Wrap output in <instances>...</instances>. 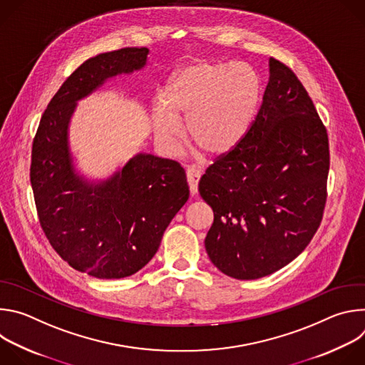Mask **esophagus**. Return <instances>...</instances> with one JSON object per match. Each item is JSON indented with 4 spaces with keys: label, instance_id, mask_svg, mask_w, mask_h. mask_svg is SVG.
Here are the masks:
<instances>
[{
    "label": "esophagus",
    "instance_id": "1",
    "mask_svg": "<svg viewBox=\"0 0 365 365\" xmlns=\"http://www.w3.org/2000/svg\"><path fill=\"white\" fill-rule=\"evenodd\" d=\"M186 178H187V185H189V190L192 195L197 193V183L200 179V170L195 166H190L186 169Z\"/></svg>",
    "mask_w": 365,
    "mask_h": 365
}]
</instances>
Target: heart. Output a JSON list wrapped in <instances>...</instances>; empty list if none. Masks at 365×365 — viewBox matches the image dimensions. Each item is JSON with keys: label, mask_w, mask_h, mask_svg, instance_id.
I'll return each mask as SVG.
<instances>
[{"label": "heart", "mask_w": 365, "mask_h": 365, "mask_svg": "<svg viewBox=\"0 0 365 365\" xmlns=\"http://www.w3.org/2000/svg\"><path fill=\"white\" fill-rule=\"evenodd\" d=\"M262 99V81L242 62L199 61L180 69L166 89V101L155 99L153 127L158 144L176 154L187 134L207 154L225 155L245 138Z\"/></svg>", "instance_id": "1"}]
</instances>
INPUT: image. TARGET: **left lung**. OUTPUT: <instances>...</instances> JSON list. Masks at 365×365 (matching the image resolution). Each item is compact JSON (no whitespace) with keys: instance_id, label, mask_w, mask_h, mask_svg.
I'll use <instances>...</instances> for the list:
<instances>
[{"instance_id":"obj_1","label":"left lung","mask_w":365,"mask_h":365,"mask_svg":"<svg viewBox=\"0 0 365 365\" xmlns=\"http://www.w3.org/2000/svg\"><path fill=\"white\" fill-rule=\"evenodd\" d=\"M269 68L263 103L245 138L199 182L214 211L206 252L238 280L293 262L318 231L327 202V128L293 71L274 58Z\"/></svg>"}]
</instances>
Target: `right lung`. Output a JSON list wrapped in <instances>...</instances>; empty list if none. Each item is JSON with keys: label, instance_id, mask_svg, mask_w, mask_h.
<instances>
[{"label": "right lung", "instance_id": "1", "mask_svg": "<svg viewBox=\"0 0 365 365\" xmlns=\"http://www.w3.org/2000/svg\"><path fill=\"white\" fill-rule=\"evenodd\" d=\"M147 55V47H124L85 61L48 102L33 140L30 182L40 225L71 267L96 279L141 270L189 199L186 173L175 160L138 153L99 182L73 165L69 123L78 101L143 69Z\"/></svg>", "mask_w": 365, "mask_h": 365}]
</instances>
